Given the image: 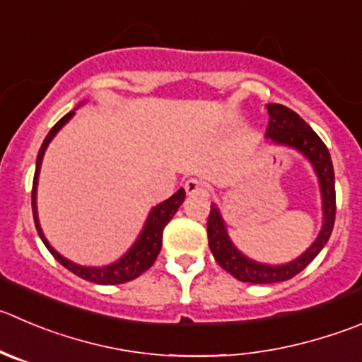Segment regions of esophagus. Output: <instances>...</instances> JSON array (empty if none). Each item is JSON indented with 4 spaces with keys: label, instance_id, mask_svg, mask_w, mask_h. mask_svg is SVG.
Here are the masks:
<instances>
[{
    "label": "esophagus",
    "instance_id": "34e87169",
    "mask_svg": "<svg viewBox=\"0 0 362 362\" xmlns=\"http://www.w3.org/2000/svg\"><path fill=\"white\" fill-rule=\"evenodd\" d=\"M185 190H187L188 195H199V194H206L208 192V185L201 179L190 177L185 181Z\"/></svg>",
    "mask_w": 362,
    "mask_h": 362
}]
</instances>
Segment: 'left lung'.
Masks as SVG:
<instances>
[{
    "label": "left lung",
    "instance_id": "8db88e82",
    "mask_svg": "<svg viewBox=\"0 0 362 362\" xmlns=\"http://www.w3.org/2000/svg\"><path fill=\"white\" fill-rule=\"evenodd\" d=\"M267 108L268 115H270V122H268L267 127V139H270L275 144L290 146L300 151L311 161L316 174H318L323 201V226L316 242L300 257H297V259L288 264L270 267V264H261L249 259L233 245V242L227 236L226 223H223L218 209H216L215 204H211L208 216V243L216 263L238 281L252 282V284H272V282L288 281V279L300 274L318 256L320 250L325 247V243L329 242L334 227V218H336L334 168L327 146L309 127V124L288 106L268 105Z\"/></svg>",
    "mask_w": 362,
    "mask_h": 362
}]
</instances>
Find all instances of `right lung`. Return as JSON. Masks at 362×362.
<instances>
[{
    "instance_id": "add662e5",
    "label": "right lung",
    "mask_w": 362,
    "mask_h": 362,
    "mask_svg": "<svg viewBox=\"0 0 362 362\" xmlns=\"http://www.w3.org/2000/svg\"><path fill=\"white\" fill-rule=\"evenodd\" d=\"M74 115V112H69L67 115L62 117L53 127L51 132L47 133L46 140L40 146L39 154H37V167H35V175H33V188H32V209H33V220H35L37 233H39L40 240L44 242V245L47 247L51 254H53L54 259L60 264H64L67 270H71L72 274L78 275V277L85 279V281L95 282V284H122V282L133 281L139 275H142L144 272L149 270L153 267V263L156 261L158 254L161 250V238H163V229L168 222H170L172 216L175 215V211L179 209V206L183 204L185 201V190L179 188L172 197H168L167 201H163L161 204H158L156 208H153V211L149 213V218H147L144 230L140 233L139 240L135 242V245L127 250L122 257H120L117 263L108 264V267L103 268H90V267H80V264L72 263V261L62 257L53 247L47 243V240L44 238L42 229H40L39 216H37V179H39V170L40 163H42L44 153H46L47 146L53 140V136L57 135L58 129L67 122L71 117Z\"/></svg>"
}]
</instances>
